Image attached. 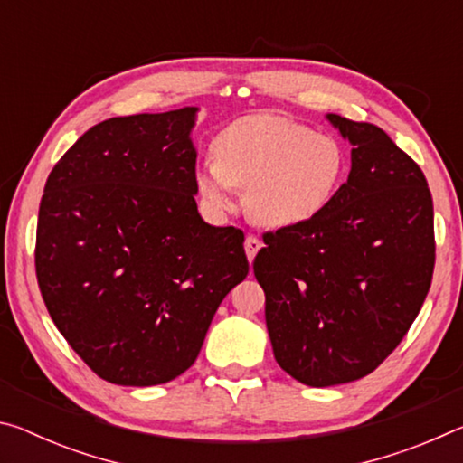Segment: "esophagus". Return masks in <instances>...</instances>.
<instances>
[{
	"mask_svg": "<svg viewBox=\"0 0 463 463\" xmlns=\"http://www.w3.org/2000/svg\"><path fill=\"white\" fill-rule=\"evenodd\" d=\"M263 247V242H261V239H257V237H253V234H249V237L245 239V253H247V260L253 263V260H255V255L260 253V249Z\"/></svg>",
	"mask_w": 463,
	"mask_h": 463,
	"instance_id": "34e87169",
	"label": "esophagus"
}]
</instances>
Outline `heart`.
<instances>
[{
  "instance_id": "1",
  "label": "heart",
  "mask_w": 463,
  "mask_h": 463,
  "mask_svg": "<svg viewBox=\"0 0 463 463\" xmlns=\"http://www.w3.org/2000/svg\"><path fill=\"white\" fill-rule=\"evenodd\" d=\"M216 161L195 169V190L210 213L237 206L247 190L249 216L265 229H296L331 206L347 171L343 146L284 116H245L218 135Z\"/></svg>"
}]
</instances>
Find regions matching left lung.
I'll use <instances>...</instances> for the list:
<instances>
[{
  "label": "left lung",
  "mask_w": 463,
  "mask_h": 463,
  "mask_svg": "<svg viewBox=\"0 0 463 463\" xmlns=\"http://www.w3.org/2000/svg\"><path fill=\"white\" fill-rule=\"evenodd\" d=\"M326 120L354 146L347 182L312 222L265 234L253 263L276 362L312 388L372 373L417 318L435 265L420 167L373 124Z\"/></svg>",
  "instance_id": "obj_1"
}]
</instances>
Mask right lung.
<instances>
[{
	"label": "right lung",
	"mask_w": 463,
	"mask_h": 463,
	"mask_svg": "<svg viewBox=\"0 0 463 463\" xmlns=\"http://www.w3.org/2000/svg\"><path fill=\"white\" fill-rule=\"evenodd\" d=\"M195 118L187 106L99 122L46 179L38 286L75 354L118 386L182 375L249 273L242 232L198 213Z\"/></svg>",
	"instance_id": "obj_1"
}]
</instances>
